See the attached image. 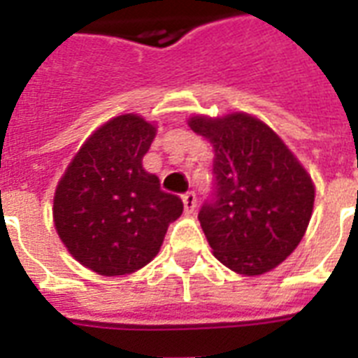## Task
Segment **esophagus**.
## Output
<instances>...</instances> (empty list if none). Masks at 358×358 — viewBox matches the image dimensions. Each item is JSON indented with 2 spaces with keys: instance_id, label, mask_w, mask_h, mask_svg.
Masks as SVG:
<instances>
[{
  "instance_id": "esophagus-1",
  "label": "esophagus",
  "mask_w": 358,
  "mask_h": 358,
  "mask_svg": "<svg viewBox=\"0 0 358 358\" xmlns=\"http://www.w3.org/2000/svg\"><path fill=\"white\" fill-rule=\"evenodd\" d=\"M182 201H184V208H185V213H193L195 212L196 208V195L195 193H185L184 196H182Z\"/></svg>"
}]
</instances>
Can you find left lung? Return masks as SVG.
I'll return each instance as SVG.
<instances>
[{"instance_id":"8db88e82","label":"left lung","mask_w":358,"mask_h":358,"mask_svg":"<svg viewBox=\"0 0 358 358\" xmlns=\"http://www.w3.org/2000/svg\"><path fill=\"white\" fill-rule=\"evenodd\" d=\"M187 124L215 152V201L199 213L213 256L243 277L271 271L308 229L316 196L310 174L252 115H195Z\"/></svg>"}]
</instances>
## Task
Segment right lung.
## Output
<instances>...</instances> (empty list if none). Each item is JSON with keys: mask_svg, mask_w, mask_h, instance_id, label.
Segmentation results:
<instances>
[{"mask_svg": "<svg viewBox=\"0 0 358 358\" xmlns=\"http://www.w3.org/2000/svg\"><path fill=\"white\" fill-rule=\"evenodd\" d=\"M156 124L126 113L94 129L76 152L53 195V224L70 255L87 269L119 277L145 267L159 252L184 212L159 187L143 157Z\"/></svg>", "mask_w": 358, "mask_h": 358, "instance_id": "1", "label": "right lung"}]
</instances>
